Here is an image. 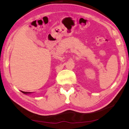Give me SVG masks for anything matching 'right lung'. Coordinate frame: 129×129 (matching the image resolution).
I'll use <instances>...</instances> for the list:
<instances>
[{"instance_id":"1","label":"right lung","mask_w":129,"mask_h":129,"mask_svg":"<svg viewBox=\"0 0 129 129\" xmlns=\"http://www.w3.org/2000/svg\"><path fill=\"white\" fill-rule=\"evenodd\" d=\"M22 92L24 94H28V93H30V92H26V91H22Z\"/></svg>"}]
</instances>
